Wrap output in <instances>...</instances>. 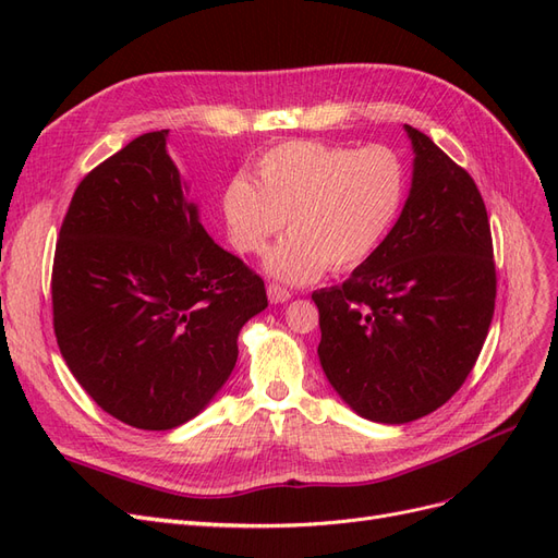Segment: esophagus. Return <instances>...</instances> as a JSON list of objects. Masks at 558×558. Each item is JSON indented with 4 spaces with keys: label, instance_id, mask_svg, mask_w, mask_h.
I'll return each mask as SVG.
<instances>
[{
    "label": "esophagus",
    "instance_id": "34e87169",
    "mask_svg": "<svg viewBox=\"0 0 558 558\" xmlns=\"http://www.w3.org/2000/svg\"><path fill=\"white\" fill-rule=\"evenodd\" d=\"M267 298L269 302H275V305H279V302H286L291 300V291L286 289V286H279V283H267Z\"/></svg>",
    "mask_w": 558,
    "mask_h": 558
}]
</instances>
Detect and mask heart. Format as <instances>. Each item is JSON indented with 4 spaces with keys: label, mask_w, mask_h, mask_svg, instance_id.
<instances>
[{
    "label": "heart",
    "mask_w": 558,
    "mask_h": 558,
    "mask_svg": "<svg viewBox=\"0 0 558 558\" xmlns=\"http://www.w3.org/2000/svg\"><path fill=\"white\" fill-rule=\"evenodd\" d=\"M402 167L384 146L283 142L256 162V183L228 181L221 211L232 246L260 253L286 226L291 234L265 260L275 277L307 283L363 265L381 246L402 205Z\"/></svg>",
    "instance_id": "obj_1"
}]
</instances>
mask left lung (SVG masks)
<instances>
[{
    "label": "left lung",
    "instance_id": "left-lung-1",
    "mask_svg": "<svg viewBox=\"0 0 558 558\" xmlns=\"http://www.w3.org/2000/svg\"><path fill=\"white\" fill-rule=\"evenodd\" d=\"M412 191L353 275L314 291L320 367L353 412L408 424L475 367L496 307L492 226L477 183L412 125Z\"/></svg>",
    "mask_w": 558,
    "mask_h": 558
}]
</instances>
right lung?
<instances>
[{"label": "right lung", "mask_w": 558, "mask_h": 558, "mask_svg": "<svg viewBox=\"0 0 558 558\" xmlns=\"http://www.w3.org/2000/svg\"><path fill=\"white\" fill-rule=\"evenodd\" d=\"M146 132L76 185L56 244L50 298L66 367L113 418L170 430L199 414L267 307L265 281L218 246Z\"/></svg>", "instance_id": "add662e5"}]
</instances>
